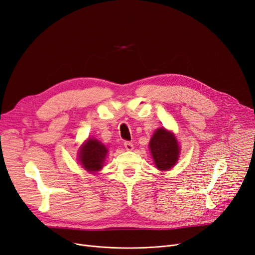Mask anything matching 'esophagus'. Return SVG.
<instances>
[{"mask_svg": "<svg viewBox=\"0 0 255 255\" xmlns=\"http://www.w3.org/2000/svg\"><path fill=\"white\" fill-rule=\"evenodd\" d=\"M124 147H125V149L127 151H132V150H133V145H132V142H130V141H125L124 142Z\"/></svg>", "mask_w": 255, "mask_h": 255, "instance_id": "obj_1", "label": "esophagus"}]
</instances>
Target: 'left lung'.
I'll use <instances>...</instances> for the list:
<instances>
[{"instance_id": "8db88e82", "label": "left lung", "mask_w": 255, "mask_h": 255, "mask_svg": "<svg viewBox=\"0 0 255 255\" xmlns=\"http://www.w3.org/2000/svg\"><path fill=\"white\" fill-rule=\"evenodd\" d=\"M150 151L156 167L159 171L172 169L179 158L180 147L174 133L165 128L155 130L149 142Z\"/></svg>"}]
</instances>
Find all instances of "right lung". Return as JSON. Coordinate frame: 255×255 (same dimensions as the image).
<instances>
[{
	"label": "right lung",
	"instance_id": "add662e5",
	"mask_svg": "<svg viewBox=\"0 0 255 255\" xmlns=\"http://www.w3.org/2000/svg\"><path fill=\"white\" fill-rule=\"evenodd\" d=\"M108 149L101 141L90 137L80 147L78 160L82 165V168L88 172L95 173L103 168V163L105 161Z\"/></svg>",
	"mask_w": 255,
	"mask_h": 255
}]
</instances>
